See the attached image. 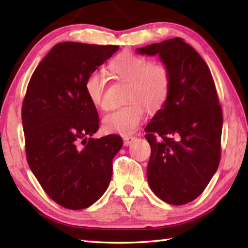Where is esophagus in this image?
Instances as JSON below:
<instances>
[{"label":"esophagus","instance_id":"obj_1","mask_svg":"<svg viewBox=\"0 0 248 248\" xmlns=\"http://www.w3.org/2000/svg\"><path fill=\"white\" fill-rule=\"evenodd\" d=\"M134 139H136V138L132 137V136H130V137H124V144L125 146H128V145H130V144L132 143V142L134 141Z\"/></svg>","mask_w":248,"mask_h":248}]
</instances>
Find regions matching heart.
Returning <instances> with one entry per match:
<instances>
[{
  "label": "heart",
  "mask_w": 248,
  "mask_h": 248,
  "mask_svg": "<svg viewBox=\"0 0 248 248\" xmlns=\"http://www.w3.org/2000/svg\"><path fill=\"white\" fill-rule=\"evenodd\" d=\"M109 68L123 81L129 82L125 106L104 117V128L109 132L128 134L139 127L145 116L144 106L156 110L166 103L171 87L169 66L163 62H151L133 52L119 53ZM85 92L93 105L103 110L110 107L106 97V74L100 70L91 72L84 83Z\"/></svg>",
  "instance_id": "1"
}]
</instances>
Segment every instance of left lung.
<instances>
[{
    "mask_svg": "<svg viewBox=\"0 0 248 248\" xmlns=\"http://www.w3.org/2000/svg\"><path fill=\"white\" fill-rule=\"evenodd\" d=\"M137 52L158 54L171 75L169 98L145 127L149 185L167 203H188L202 194L221 158L223 116L215 81L203 59L179 37Z\"/></svg>",
    "mask_w": 248,
    "mask_h": 248,
    "instance_id": "left-lung-1",
    "label": "left lung"
}]
</instances>
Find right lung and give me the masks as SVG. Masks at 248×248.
Returning a JSON list of instances; mask_svg holds the SVG:
<instances>
[{"label": "right lung", "instance_id": "add662e5", "mask_svg": "<svg viewBox=\"0 0 248 248\" xmlns=\"http://www.w3.org/2000/svg\"><path fill=\"white\" fill-rule=\"evenodd\" d=\"M118 49L60 43L28 83L22 107L28 165L50 198L66 209H85L103 196L123 146L116 134L91 138L99 118L84 87L87 75Z\"/></svg>", "mask_w": 248, "mask_h": 248}]
</instances>
